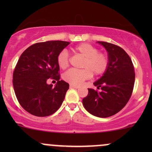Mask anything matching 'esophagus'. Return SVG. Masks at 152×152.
<instances>
[{
	"label": "esophagus",
	"instance_id": "34e87169",
	"mask_svg": "<svg viewBox=\"0 0 152 152\" xmlns=\"http://www.w3.org/2000/svg\"><path fill=\"white\" fill-rule=\"evenodd\" d=\"M71 88H79V86H77V85H74V84H70Z\"/></svg>",
	"mask_w": 152,
	"mask_h": 152
}]
</instances>
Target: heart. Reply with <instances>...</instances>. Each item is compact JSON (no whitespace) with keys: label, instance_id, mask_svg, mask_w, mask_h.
I'll list each match as a JSON object with an SVG mask.
<instances>
[{"label":"heart","instance_id":"b5f03b06","mask_svg":"<svg viewBox=\"0 0 152 152\" xmlns=\"http://www.w3.org/2000/svg\"><path fill=\"white\" fill-rule=\"evenodd\" d=\"M75 55L81 56L83 58L80 70L70 69L63 75V78L66 82L74 85H79L88 79L93 74L100 76L106 72L109 65V58L104 52L99 51L96 46L90 43H83L72 48ZM57 64L62 69H66L69 66V55L66 50H62L57 56Z\"/></svg>","mask_w":152,"mask_h":152}]
</instances>
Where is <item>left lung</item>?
I'll use <instances>...</instances> for the list:
<instances>
[{
	"mask_svg": "<svg viewBox=\"0 0 152 152\" xmlns=\"http://www.w3.org/2000/svg\"><path fill=\"white\" fill-rule=\"evenodd\" d=\"M108 52L109 65L102 78L94 84L101 91L88 88L82 102L94 116L106 118L116 114L126 106L133 92L135 72L129 56L123 48L104 41H98Z\"/></svg>",
	"mask_w": 152,
	"mask_h": 152,
	"instance_id": "1",
	"label": "left lung"
}]
</instances>
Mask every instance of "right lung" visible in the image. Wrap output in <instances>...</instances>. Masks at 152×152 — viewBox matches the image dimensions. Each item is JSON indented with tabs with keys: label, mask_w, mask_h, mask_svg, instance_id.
Here are the masks:
<instances>
[{
	"label": "right lung",
	"mask_w": 152,
	"mask_h": 152,
	"mask_svg": "<svg viewBox=\"0 0 152 152\" xmlns=\"http://www.w3.org/2000/svg\"><path fill=\"white\" fill-rule=\"evenodd\" d=\"M69 42L49 41L33 44L20 55L13 74L14 91L20 106L31 114L48 116L61 106L69 84L60 79L57 56ZM48 78L57 81L55 87Z\"/></svg>",
	"instance_id": "obj_1"
}]
</instances>
